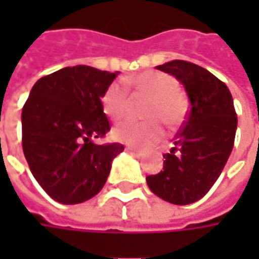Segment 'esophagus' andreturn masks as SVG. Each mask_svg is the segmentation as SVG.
I'll use <instances>...</instances> for the list:
<instances>
[{"label": "esophagus", "mask_w": 259, "mask_h": 259, "mask_svg": "<svg viewBox=\"0 0 259 259\" xmlns=\"http://www.w3.org/2000/svg\"><path fill=\"white\" fill-rule=\"evenodd\" d=\"M125 150H126V151H128V153H131V154H134V155H140V151H138V150H135L134 147H126V148H125Z\"/></svg>", "instance_id": "34e87169"}]
</instances>
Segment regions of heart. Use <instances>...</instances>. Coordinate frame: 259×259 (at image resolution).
I'll list each match as a JSON object with an SVG mask.
<instances>
[{
	"label": "heart",
	"instance_id": "heart-1",
	"mask_svg": "<svg viewBox=\"0 0 259 259\" xmlns=\"http://www.w3.org/2000/svg\"><path fill=\"white\" fill-rule=\"evenodd\" d=\"M127 85L134 88L135 96L147 98L144 116L150 121L134 122L126 121L112 131V137L116 141L135 147H147L155 144L164 137V126L176 130L183 124L187 116V101L179 91V82L174 76L148 70L135 77H128L122 80H115L105 89L101 98V105L104 114L112 121H121L130 112L131 96Z\"/></svg>",
	"mask_w": 259,
	"mask_h": 259
}]
</instances>
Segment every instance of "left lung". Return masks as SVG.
I'll use <instances>...</instances> for the list:
<instances>
[{
  "instance_id": "8db88e82",
  "label": "left lung",
  "mask_w": 259,
  "mask_h": 259,
  "mask_svg": "<svg viewBox=\"0 0 259 259\" xmlns=\"http://www.w3.org/2000/svg\"><path fill=\"white\" fill-rule=\"evenodd\" d=\"M183 83L190 109L158 174L147 176L150 190L165 202L190 204L210 190L234 148L238 116L228 86L204 67L171 60L157 66Z\"/></svg>"
}]
</instances>
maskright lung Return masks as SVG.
I'll return each mask as SVG.
<instances>
[{"label":"right lung","instance_id":"obj_1","mask_svg":"<svg viewBox=\"0 0 259 259\" xmlns=\"http://www.w3.org/2000/svg\"><path fill=\"white\" fill-rule=\"evenodd\" d=\"M118 72L65 67L40 77L21 114L23 151L34 179L56 202L76 204L101 192L119 143L98 145L111 130L101 98Z\"/></svg>","mask_w":259,"mask_h":259}]
</instances>
